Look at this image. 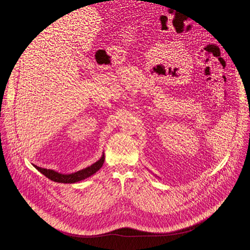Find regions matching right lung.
<instances>
[{
  "instance_id": "1",
  "label": "right lung",
  "mask_w": 250,
  "mask_h": 250,
  "mask_svg": "<svg viewBox=\"0 0 250 250\" xmlns=\"http://www.w3.org/2000/svg\"><path fill=\"white\" fill-rule=\"evenodd\" d=\"M104 160H105V157L103 154L100 160L96 162L95 164H93L92 166H89V167H87L85 169H82L80 171H77V172L72 173V174H62V173H58L56 171H53L50 169H43L41 167H37V166H34V167L41 173H42L44 176L48 177L49 179H51L53 181H56V183L74 184V183H77V181H80V180L85 179L89 176H92L93 174H95L98 170L102 167Z\"/></svg>"
}]
</instances>
